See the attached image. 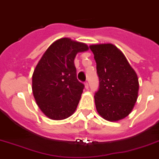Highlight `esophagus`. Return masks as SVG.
Here are the masks:
<instances>
[{
    "label": "esophagus",
    "instance_id": "esophagus-1",
    "mask_svg": "<svg viewBox=\"0 0 159 159\" xmlns=\"http://www.w3.org/2000/svg\"><path fill=\"white\" fill-rule=\"evenodd\" d=\"M85 89H88V88H89V83H88L87 81H85Z\"/></svg>",
    "mask_w": 159,
    "mask_h": 159
}]
</instances>
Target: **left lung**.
I'll use <instances>...</instances> for the list:
<instances>
[{"label":"left lung","mask_w":159,"mask_h":159,"mask_svg":"<svg viewBox=\"0 0 159 159\" xmlns=\"http://www.w3.org/2000/svg\"><path fill=\"white\" fill-rule=\"evenodd\" d=\"M89 49L94 55L99 78V89L94 96L97 111L107 121L123 119L137 102V74L122 52L113 44L91 45Z\"/></svg>","instance_id":"8db88e82"}]
</instances>
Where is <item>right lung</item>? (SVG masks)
<instances>
[{
    "mask_svg": "<svg viewBox=\"0 0 159 159\" xmlns=\"http://www.w3.org/2000/svg\"><path fill=\"white\" fill-rule=\"evenodd\" d=\"M89 47L68 38L57 40L46 49L33 74L32 89L40 110L53 120L75 112L84 84L77 78L74 58Z\"/></svg>",
    "mask_w": 159,
    "mask_h": 159,
    "instance_id": "obj_1",
    "label": "right lung"
}]
</instances>
